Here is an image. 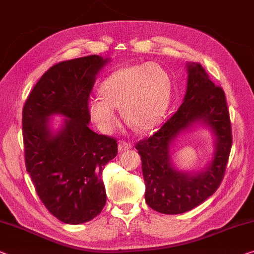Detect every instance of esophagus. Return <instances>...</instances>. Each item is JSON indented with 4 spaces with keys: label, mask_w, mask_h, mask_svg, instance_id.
<instances>
[{
    "label": "esophagus",
    "mask_w": 254,
    "mask_h": 254,
    "mask_svg": "<svg viewBox=\"0 0 254 254\" xmlns=\"http://www.w3.org/2000/svg\"><path fill=\"white\" fill-rule=\"evenodd\" d=\"M132 145L131 143L129 142H126V140H120L119 142V145H118V149H119V152H124L126 150H129L131 149Z\"/></svg>",
    "instance_id": "34e87169"
}]
</instances>
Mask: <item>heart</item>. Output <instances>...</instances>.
Masks as SVG:
<instances>
[{"instance_id": "b5f03b06", "label": "heart", "mask_w": 254, "mask_h": 254, "mask_svg": "<svg viewBox=\"0 0 254 254\" xmlns=\"http://www.w3.org/2000/svg\"><path fill=\"white\" fill-rule=\"evenodd\" d=\"M101 99L88 102L92 119L104 132L118 126L115 109L136 130L146 131L157 126L165 116L170 99V80L159 64L129 65L117 70L103 81Z\"/></svg>"}]
</instances>
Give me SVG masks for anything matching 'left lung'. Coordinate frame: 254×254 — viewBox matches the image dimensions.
Returning a JSON list of instances; mask_svg holds the SVG:
<instances>
[{
    "instance_id": "obj_1",
    "label": "left lung",
    "mask_w": 254,
    "mask_h": 254,
    "mask_svg": "<svg viewBox=\"0 0 254 254\" xmlns=\"http://www.w3.org/2000/svg\"><path fill=\"white\" fill-rule=\"evenodd\" d=\"M187 72L184 102L159 130L136 144L142 160L146 203L165 214L190 211L216 192L224 178L233 143L224 89L210 80L200 64H187ZM196 122L214 131L216 150L205 171L183 173L171 163L170 145L179 132Z\"/></svg>"
}]
</instances>
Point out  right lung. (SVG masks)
Segmentation results:
<instances>
[{"mask_svg":"<svg viewBox=\"0 0 254 254\" xmlns=\"http://www.w3.org/2000/svg\"><path fill=\"white\" fill-rule=\"evenodd\" d=\"M108 61L88 56L54 64L22 109L26 169L43 204L64 224L92 220L107 202L102 171L118 153V144L88 127V99ZM53 114L67 118L57 133L49 126Z\"/></svg>","mask_w":254,"mask_h":254,"instance_id":"add662e5","label":"right lung"}]
</instances>
